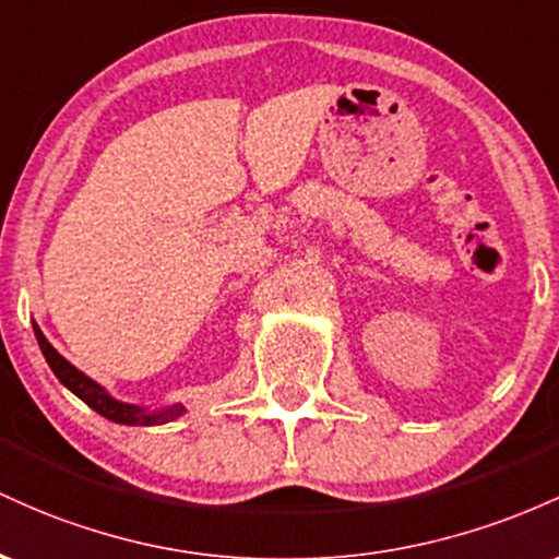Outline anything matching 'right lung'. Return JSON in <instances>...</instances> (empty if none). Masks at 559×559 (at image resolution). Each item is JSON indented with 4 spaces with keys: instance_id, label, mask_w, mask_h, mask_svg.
Instances as JSON below:
<instances>
[{
    "instance_id": "add662e5",
    "label": "right lung",
    "mask_w": 559,
    "mask_h": 559,
    "mask_svg": "<svg viewBox=\"0 0 559 559\" xmlns=\"http://www.w3.org/2000/svg\"><path fill=\"white\" fill-rule=\"evenodd\" d=\"M34 332H36V341H39L44 359H47L49 369L55 372V378H58L62 385L68 388V391L76 393V396L84 401L86 406H92V409L97 412V415H103L105 419H112V423H118V425H144V428H147V425L171 423V419H177L187 412L185 404H174V406H166V409L150 412V409H142V406H136V404H123V401L112 399L103 385H97L92 378H86V374L81 372V369L73 367L68 359H62L58 350L52 348V343L44 337L39 324H34Z\"/></svg>"
}]
</instances>
